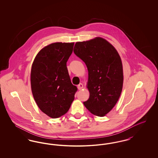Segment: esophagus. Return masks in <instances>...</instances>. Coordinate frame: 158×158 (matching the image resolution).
Instances as JSON below:
<instances>
[{
    "instance_id": "34e87169",
    "label": "esophagus",
    "mask_w": 158,
    "mask_h": 158,
    "mask_svg": "<svg viewBox=\"0 0 158 158\" xmlns=\"http://www.w3.org/2000/svg\"><path fill=\"white\" fill-rule=\"evenodd\" d=\"M83 88V86L82 83H79L78 85H77V88H78V89L79 90H81V89H82Z\"/></svg>"
}]
</instances>
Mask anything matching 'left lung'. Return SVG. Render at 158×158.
<instances>
[{
	"label": "left lung",
	"mask_w": 158,
	"mask_h": 158,
	"mask_svg": "<svg viewBox=\"0 0 158 158\" xmlns=\"http://www.w3.org/2000/svg\"><path fill=\"white\" fill-rule=\"evenodd\" d=\"M73 52L88 70L90 95L83 104L90 113L103 117L117 102L123 88V72L120 57L105 39L97 37L77 42Z\"/></svg>",
	"instance_id": "8db88e82"
}]
</instances>
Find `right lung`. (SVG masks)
<instances>
[{
    "label": "right lung",
    "instance_id": "add662e5",
    "mask_svg": "<svg viewBox=\"0 0 158 158\" xmlns=\"http://www.w3.org/2000/svg\"><path fill=\"white\" fill-rule=\"evenodd\" d=\"M74 43H55L41 49L32 65L31 85L39 108L56 118L69 110L77 90L69 75L66 63Z\"/></svg>",
    "mask_w": 158,
    "mask_h": 158
}]
</instances>
